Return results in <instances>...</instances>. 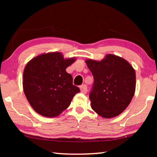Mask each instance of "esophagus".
Instances as JSON below:
<instances>
[{"label": "esophagus", "mask_w": 157, "mask_h": 157, "mask_svg": "<svg viewBox=\"0 0 157 157\" xmlns=\"http://www.w3.org/2000/svg\"><path fill=\"white\" fill-rule=\"evenodd\" d=\"M79 88H80L81 92L83 93V94H86V93L87 92V86L86 84L81 85V86H79Z\"/></svg>", "instance_id": "34e87169"}]
</instances>
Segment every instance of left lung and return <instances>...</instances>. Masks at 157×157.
Returning <instances> with one entry per match:
<instances>
[{"instance_id":"obj_1","label":"left lung","mask_w":157,"mask_h":157,"mask_svg":"<svg viewBox=\"0 0 157 157\" xmlns=\"http://www.w3.org/2000/svg\"><path fill=\"white\" fill-rule=\"evenodd\" d=\"M94 83L89 94L91 107L98 115L112 118L128 107L134 95L136 74L123 58L107 55L100 62L88 59Z\"/></svg>"}]
</instances>
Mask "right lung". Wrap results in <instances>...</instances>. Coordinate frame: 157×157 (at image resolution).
Segmentation results:
<instances>
[{"label": "right lung", "mask_w": 157, "mask_h": 157, "mask_svg": "<svg viewBox=\"0 0 157 157\" xmlns=\"http://www.w3.org/2000/svg\"><path fill=\"white\" fill-rule=\"evenodd\" d=\"M75 60L64 59L60 52H50L28 63L23 72V91L37 113L46 117L59 116L80 91L73 84L72 75L66 71Z\"/></svg>", "instance_id": "obj_1"}]
</instances>
